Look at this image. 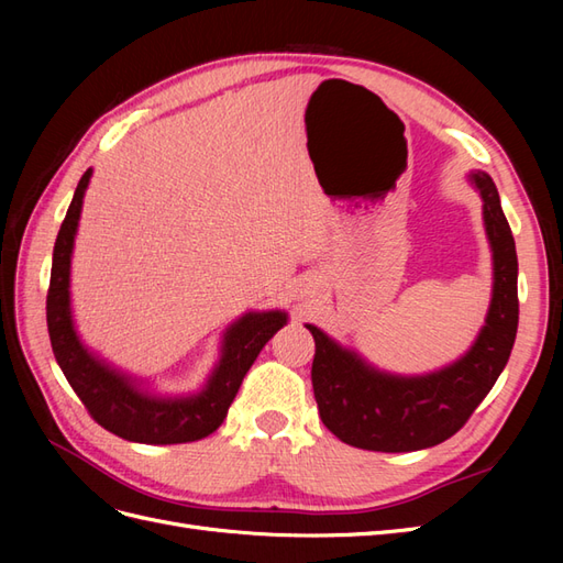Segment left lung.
Segmentation results:
<instances>
[{
	"instance_id": "8db88e82",
	"label": "left lung",
	"mask_w": 563,
	"mask_h": 563,
	"mask_svg": "<svg viewBox=\"0 0 563 563\" xmlns=\"http://www.w3.org/2000/svg\"><path fill=\"white\" fill-rule=\"evenodd\" d=\"M493 251V298L486 327L465 356L428 376H389L340 347L312 323V387L321 422L350 446L383 453L430 449L453 437L496 385L519 327L517 249L496 183L474 172Z\"/></svg>"
}]
</instances>
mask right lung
Segmentation results:
<instances>
[{
    "mask_svg": "<svg viewBox=\"0 0 563 563\" xmlns=\"http://www.w3.org/2000/svg\"><path fill=\"white\" fill-rule=\"evenodd\" d=\"M89 180L91 168L77 185L54 246L46 327L56 362L89 416L117 437L139 444H185L209 437L225 420L255 356L286 323V312H249L236 319L225 333L220 362L199 395L172 399L141 391L124 373L96 360L75 333L70 314V258Z\"/></svg>",
    "mask_w": 563,
    "mask_h": 563,
    "instance_id": "add662e5",
    "label": "right lung"
}]
</instances>
